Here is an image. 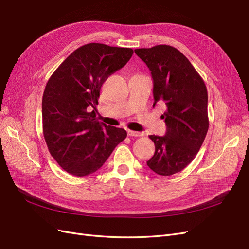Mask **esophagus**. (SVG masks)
I'll list each match as a JSON object with an SVG mask.
<instances>
[{
	"label": "esophagus",
	"instance_id": "esophagus-1",
	"mask_svg": "<svg viewBox=\"0 0 249 249\" xmlns=\"http://www.w3.org/2000/svg\"><path fill=\"white\" fill-rule=\"evenodd\" d=\"M127 134H128L129 137H134V138H138V137H141V136H142L141 132L133 131V130H127Z\"/></svg>",
	"mask_w": 249,
	"mask_h": 249
}]
</instances>
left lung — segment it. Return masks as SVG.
<instances>
[{"instance_id": "8db88e82", "label": "left lung", "mask_w": 249, "mask_h": 249, "mask_svg": "<svg viewBox=\"0 0 249 249\" xmlns=\"http://www.w3.org/2000/svg\"><path fill=\"white\" fill-rule=\"evenodd\" d=\"M134 52L151 72L153 107L165 103L161 118L167 126L162 137L149 136L155 152L148 167L160 175H172L195 159L209 129L208 90L200 75L178 50L167 45Z\"/></svg>"}]
</instances>
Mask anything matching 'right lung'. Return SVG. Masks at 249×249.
Returning a JSON list of instances; mask_svg holds the SVG:
<instances>
[{
  "label": "right lung",
  "instance_id": "1",
  "mask_svg": "<svg viewBox=\"0 0 249 249\" xmlns=\"http://www.w3.org/2000/svg\"><path fill=\"white\" fill-rule=\"evenodd\" d=\"M130 48L84 45L50 77L42 96V131L50 153L68 173L87 176L100 169L126 130L99 122L94 109L108 76L131 58Z\"/></svg>",
  "mask_w": 249,
  "mask_h": 249
}]
</instances>
